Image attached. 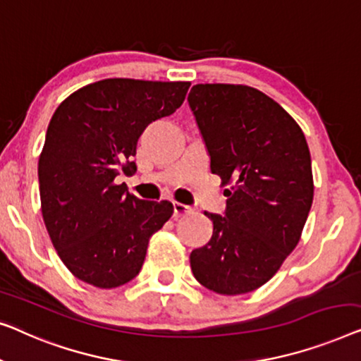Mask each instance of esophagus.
Here are the masks:
<instances>
[{
    "mask_svg": "<svg viewBox=\"0 0 361 361\" xmlns=\"http://www.w3.org/2000/svg\"><path fill=\"white\" fill-rule=\"evenodd\" d=\"M191 211H192V207H191V206L183 204V202H173V212H175V217L186 216V214H190Z\"/></svg>",
    "mask_w": 361,
    "mask_h": 361,
    "instance_id": "esophagus-1",
    "label": "esophagus"
}]
</instances>
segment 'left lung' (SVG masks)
<instances>
[{"label": "left lung", "mask_w": 361, "mask_h": 361, "mask_svg": "<svg viewBox=\"0 0 361 361\" xmlns=\"http://www.w3.org/2000/svg\"><path fill=\"white\" fill-rule=\"evenodd\" d=\"M188 104L222 185L224 216L204 212L212 237L191 252L192 275L235 296L260 288L298 245L312 206L311 154L276 101L243 85H195Z\"/></svg>", "instance_id": "1"}]
</instances>
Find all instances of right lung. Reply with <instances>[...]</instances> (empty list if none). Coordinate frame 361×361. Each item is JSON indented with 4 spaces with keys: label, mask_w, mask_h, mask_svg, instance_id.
Wrapping results in <instances>:
<instances>
[{
    "label": "right lung",
    "mask_w": 361,
    "mask_h": 361,
    "mask_svg": "<svg viewBox=\"0 0 361 361\" xmlns=\"http://www.w3.org/2000/svg\"><path fill=\"white\" fill-rule=\"evenodd\" d=\"M188 81L108 78L70 94L50 119L39 159L45 227L78 280L118 288L139 275L152 233L173 214L114 183L137 171V140L152 121L173 114Z\"/></svg>",
    "instance_id": "obj_1"
}]
</instances>
